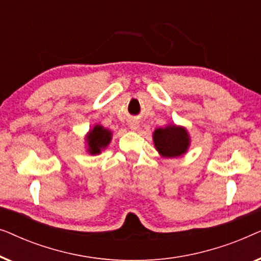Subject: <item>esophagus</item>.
Here are the masks:
<instances>
[{"label":"esophagus","mask_w":261,"mask_h":261,"mask_svg":"<svg viewBox=\"0 0 261 261\" xmlns=\"http://www.w3.org/2000/svg\"><path fill=\"white\" fill-rule=\"evenodd\" d=\"M129 128H130L132 130H137L138 128H139V122H138V121H135V120L130 121V122H129Z\"/></svg>","instance_id":"esophagus-1"}]
</instances>
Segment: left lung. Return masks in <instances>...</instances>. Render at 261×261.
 Returning <instances> with one entry per match:
<instances>
[{
	"label": "left lung",
	"mask_w": 261,
	"mask_h": 261,
	"mask_svg": "<svg viewBox=\"0 0 261 261\" xmlns=\"http://www.w3.org/2000/svg\"><path fill=\"white\" fill-rule=\"evenodd\" d=\"M155 148L164 156H179L187 152L189 147V135L181 127L167 126L158 128L153 133Z\"/></svg>",
	"instance_id": "1"
}]
</instances>
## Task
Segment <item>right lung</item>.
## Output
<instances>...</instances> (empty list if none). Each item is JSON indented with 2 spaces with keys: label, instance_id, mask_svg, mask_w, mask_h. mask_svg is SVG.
<instances>
[{
  "label": "right lung",
  "instance_id": "add662e5",
  "mask_svg": "<svg viewBox=\"0 0 261 261\" xmlns=\"http://www.w3.org/2000/svg\"><path fill=\"white\" fill-rule=\"evenodd\" d=\"M110 139H112V132L97 124L94 127V129L90 130V133L87 137L89 146L88 151L91 154H98V153H101V149L108 146Z\"/></svg>",
  "mask_w": 261,
  "mask_h": 261
}]
</instances>
